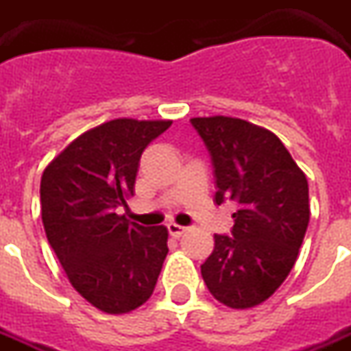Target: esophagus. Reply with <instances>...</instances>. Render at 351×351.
<instances>
[{
    "instance_id": "34e87169",
    "label": "esophagus",
    "mask_w": 351,
    "mask_h": 351,
    "mask_svg": "<svg viewBox=\"0 0 351 351\" xmlns=\"http://www.w3.org/2000/svg\"><path fill=\"white\" fill-rule=\"evenodd\" d=\"M167 229L169 233H171V237H175V239H180V237L188 231V228H182V226H178V223H169Z\"/></svg>"
}]
</instances>
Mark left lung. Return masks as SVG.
Listing matches in <instances>:
<instances>
[{"mask_svg":"<svg viewBox=\"0 0 351 351\" xmlns=\"http://www.w3.org/2000/svg\"><path fill=\"white\" fill-rule=\"evenodd\" d=\"M213 156L216 203L233 199V235H214L201 274L216 301H267L293 269L310 220L308 182L272 131L231 116L191 118Z\"/></svg>","mask_w":351,"mask_h":351,"instance_id":"8db88e82","label":"left lung"}]
</instances>
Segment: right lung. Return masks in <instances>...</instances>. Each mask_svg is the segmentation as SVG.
Here are the masks:
<instances>
[{"mask_svg":"<svg viewBox=\"0 0 351 351\" xmlns=\"http://www.w3.org/2000/svg\"><path fill=\"white\" fill-rule=\"evenodd\" d=\"M171 123L108 120L71 141L43 171L47 239L71 286L101 312L138 308L160 276L167 228H143L116 208L133 195L141 154Z\"/></svg>","mask_w":351,"mask_h":351,"instance_id":"add662e5","label":"right lung"}]
</instances>
